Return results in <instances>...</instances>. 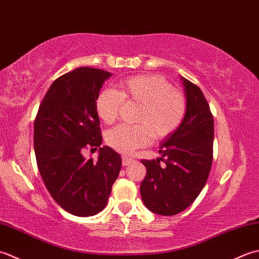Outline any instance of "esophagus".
<instances>
[{
  "mask_svg": "<svg viewBox=\"0 0 259 259\" xmlns=\"http://www.w3.org/2000/svg\"><path fill=\"white\" fill-rule=\"evenodd\" d=\"M122 160H123V166H127L131 162L134 161L133 157H131L128 155H123Z\"/></svg>",
  "mask_w": 259,
  "mask_h": 259,
  "instance_id": "1",
  "label": "esophagus"
}]
</instances>
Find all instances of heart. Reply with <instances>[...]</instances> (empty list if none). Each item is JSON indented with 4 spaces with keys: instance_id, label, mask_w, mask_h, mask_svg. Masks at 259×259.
Masks as SVG:
<instances>
[{
    "instance_id": "obj_1",
    "label": "heart",
    "mask_w": 259,
    "mask_h": 259,
    "mask_svg": "<svg viewBox=\"0 0 259 259\" xmlns=\"http://www.w3.org/2000/svg\"><path fill=\"white\" fill-rule=\"evenodd\" d=\"M123 102L140 105L136 125H120L108 132L107 144L128 154L154 140H164L181 125L187 112V99L180 89L159 75H142L124 79L119 92L104 89L96 99V112L105 124L118 117Z\"/></svg>"
}]
</instances>
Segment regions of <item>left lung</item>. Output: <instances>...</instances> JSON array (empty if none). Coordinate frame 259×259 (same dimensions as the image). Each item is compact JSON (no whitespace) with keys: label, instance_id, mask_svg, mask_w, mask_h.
<instances>
[{"label":"left lung","instance_id":"1","mask_svg":"<svg viewBox=\"0 0 259 259\" xmlns=\"http://www.w3.org/2000/svg\"><path fill=\"white\" fill-rule=\"evenodd\" d=\"M181 79L187 98L182 123L163 140L161 157L141 161L146 167L142 200L152 212L162 215L181 212L197 199L212 164L213 116L201 89Z\"/></svg>","mask_w":259,"mask_h":259}]
</instances>
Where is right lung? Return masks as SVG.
<instances>
[{
	"mask_svg": "<svg viewBox=\"0 0 259 259\" xmlns=\"http://www.w3.org/2000/svg\"><path fill=\"white\" fill-rule=\"evenodd\" d=\"M112 73L80 67L52 82L34 120L36 164L51 197L67 212L89 217L107 204L122 157L103 143L96 99ZM99 148L86 160L83 149Z\"/></svg>",
	"mask_w": 259,
	"mask_h": 259,
	"instance_id": "right-lung-1",
	"label": "right lung"
}]
</instances>
